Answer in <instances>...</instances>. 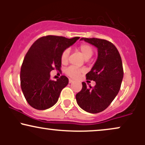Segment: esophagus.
<instances>
[{"label": "esophagus", "instance_id": "obj_1", "mask_svg": "<svg viewBox=\"0 0 145 145\" xmlns=\"http://www.w3.org/2000/svg\"><path fill=\"white\" fill-rule=\"evenodd\" d=\"M73 82H74V81H73L72 80H71V79L69 80V84H71V83H72Z\"/></svg>", "mask_w": 145, "mask_h": 145}]
</instances>
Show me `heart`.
Here are the masks:
<instances>
[{"instance_id": "1", "label": "heart", "mask_w": 145, "mask_h": 145, "mask_svg": "<svg viewBox=\"0 0 145 145\" xmlns=\"http://www.w3.org/2000/svg\"><path fill=\"white\" fill-rule=\"evenodd\" d=\"M78 50L80 52L85 60L89 59L93 54V48L91 46L87 44H82L78 48ZM69 50L66 49L63 52L61 56V61L62 64H66L68 62V57H69ZM82 72V70L80 69H78L73 66L69 67L66 69L65 73L68 76L71 78H77L79 75Z\"/></svg>"}]
</instances>
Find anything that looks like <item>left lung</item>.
Wrapping results in <instances>:
<instances>
[{"instance_id":"8db88e82","label":"left lung","mask_w":145,"mask_h":145,"mask_svg":"<svg viewBox=\"0 0 145 145\" xmlns=\"http://www.w3.org/2000/svg\"><path fill=\"white\" fill-rule=\"evenodd\" d=\"M81 40L97 48L98 56L86 79L93 80V88L82 82V89L76 95L78 106L86 112L95 114L108 107L117 95L123 78V69L119 51L114 44L105 39L82 38Z\"/></svg>"}]
</instances>
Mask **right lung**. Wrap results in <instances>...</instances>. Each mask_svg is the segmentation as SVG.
I'll list each match as a JSON object with an SVG mask.
<instances>
[{"label":"right lung","instance_id":"add662e5","mask_svg":"<svg viewBox=\"0 0 145 145\" xmlns=\"http://www.w3.org/2000/svg\"><path fill=\"white\" fill-rule=\"evenodd\" d=\"M79 39V37L67 39L48 35L33 43L25 56L20 71L21 89L30 106L43 110L57 102L69 80L61 76L56 81L52 80L50 72L54 69L61 70V54Z\"/></svg>","mask_w":145,"mask_h":145}]
</instances>
